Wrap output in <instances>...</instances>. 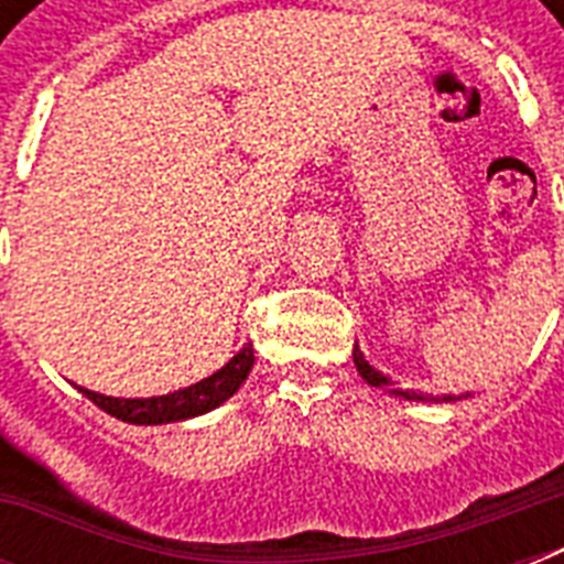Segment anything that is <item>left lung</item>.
<instances>
[{"label":"left lung","mask_w":564,"mask_h":564,"mask_svg":"<svg viewBox=\"0 0 564 564\" xmlns=\"http://www.w3.org/2000/svg\"><path fill=\"white\" fill-rule=\"evenodd\" d=\"M354 366H357V371H360V375H362V380H369L371 386H380V389H392V380L380 375V371H377L375 366H369V360L362 357L357 345H354ZM392 392H394V389H392ZM398 394H406V392H398ZM406 398H419V394H406ZM465 398H468V394H465ZM442 401H456V398L445 394Z\"/></svg>","instance_id":"1"}]
</instances>
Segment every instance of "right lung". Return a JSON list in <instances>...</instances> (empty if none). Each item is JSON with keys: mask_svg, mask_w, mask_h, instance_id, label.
I'll list each match as a JSON object with an SVG mask.
<instances>
[{"mask_svg": "<svg viewBox=\"0 0 564 564\" xmlns=\"http://www.w3.org/2000/svg\"><path fill=\"white\" fill-rule=\"evenodd\" d=\"M251 366H254V348L248 343L216 375L204 377L202 383L187 386L181 392L161 394V398H108V394H96L90 389H82V386L78 389L113 419H122L128 424H166V421L193 419V415H202V412L228 401L230 394L242 386Z\"/></svg>", "mask_w": 564, "mask_h": 564, "instance_id": "right-lung-1", "label": "right lung"}]
</instances>
